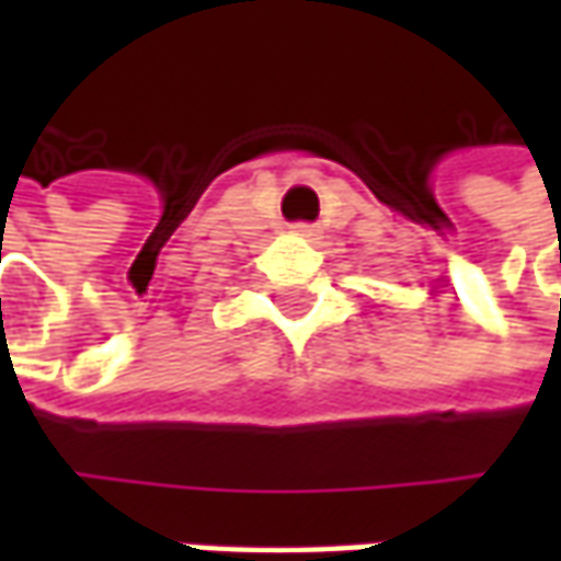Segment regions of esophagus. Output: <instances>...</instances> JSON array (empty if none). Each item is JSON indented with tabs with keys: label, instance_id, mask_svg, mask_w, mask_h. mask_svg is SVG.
<instances>
[{
	"label": "esophagus",
	"instance_id": "1",
	"mask_svg": "<svg viewBox=\"0 0 561 561\" xmlns=\"http://www.w3.org/2000/svg\"><path fill=\"white\" fill-rule=\"evenodd\" d=\"M293 233L296 237H306V240H318L321 237V227L309 225V221H299V225H293Z\"/></svg>",
	"mask_w": 561,
	"mask_h": 561
}]
</instances>
